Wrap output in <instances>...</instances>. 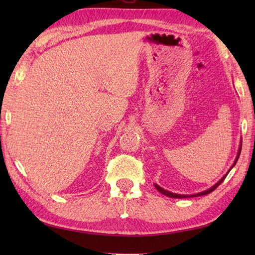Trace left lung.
Listing matches in <instances>:
<instances>
[{"label":"left lung","instance_id":"obj_1","mask_svg":"<svg viewBox=\"0 0 255 255\" xmlns=\"http://www.w3.org/2000/svg\"><path fill=\"white\" fill-rule=\"evenodd\" d=\"M241 148H242V142H240V148H239V151H238V155H237V159H236V161H235V163L232 164V166L230 167V170L232 169V167H234L235 165H236V163H237V161H238V159H239V156H240V153H241ZM230 170L228 171V172H230ZM228 175V173H227V174L221 178L220 181H218L217 183L215 184L214 186H211L210 188H208V189H206V191H204V192H200V193H197V194H194V195H181V194H175V193H171V192H169V191H166V189H164V188H162V187H160L158 184H154V187L158 189V191L160 192V193H162L163 195H165V196H169V197H172V198H187V197H197V196H203V195H207V194H209V193H211V192H214L216 188H217L221 183L224 182V180L226 178V176Z\"/></svg>","mask_w":255,"mask_h":255}]
</instances>
